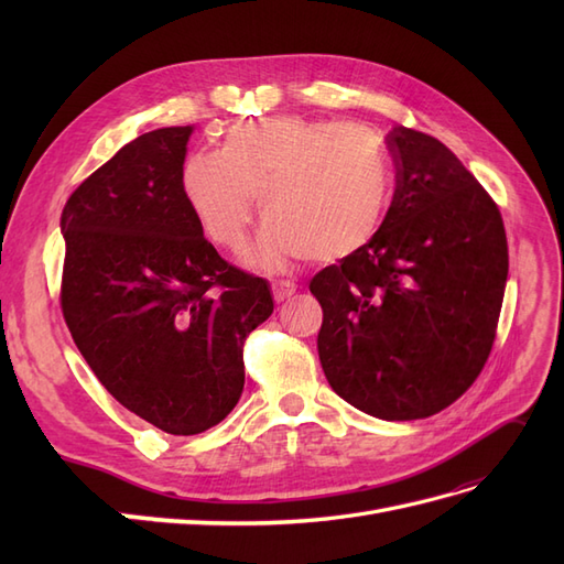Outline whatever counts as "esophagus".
<instances>
[{
    "label": "esophagus",
    "instance_id": "34e87169",
    "mask_svg": "<svg viewBox=\"0 0 564 564\" xmlns=\"http://www.w3.org/2000/svg\"><path fill=\"white\" fill-rule=\"evenodd\" d=\"M296 292V284L294 282H286V280H280V282H275L272 284V296H275V301L278 303H282V301H286L289 296H292Z\"/></svg>",
    "mask_w": 564,
    "mask_h": 564
}]
</instances>
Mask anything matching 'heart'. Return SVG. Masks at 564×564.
Returning a JSON list of instances; mask_svg holds the SVG:
<instances>
[{
    "label": "heart",
    "mask_w": 564,
    "mask_h": 564,
    "mask_svg": "<svg viewBox=\"0 0 564 564\" xmlns=\"http://www.w3.org/2000/svg\"><path fill=\"white\" fill-rule=\"evenodd\" d=\"M183 199L209 240L240 249L256 193L263 214L253 259L360 251L386 212L390 164L381 141L352 124L275 115L226 129L218 152H195L181 172Z\"/></svg>",
    "instance_id": "obj_1"
}]
</instances>
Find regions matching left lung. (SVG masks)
I'll use <instances>...</instances> for the list:
<instances>
[{"label": "left lung", "mask_w": 564, "mask_h": 564, "mask_svg": "<svg viewBox=\"0 0 564 564\" xmlns=\"http://www.w3.org/2000/svg\"><path fill=\"white\" fill-rule=\"evenodd\" d=\"M398 185L381 228L311 292L319 362L336 395L383 421L433 416L482 371L503 303L499 207L429 133L388 131Z\"/></svg>", "instance_id": "8db88e82"}]
</instances>
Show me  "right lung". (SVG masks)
Segmentation results:
<instances>
[{
	"label": "right lung",
	"mask_w": 564,
	"mask_h": 564,
	"mask_svg": "<svg viewBox=\"0 0 564 564\" xmlns=\"http://www.w3.org/2000/svg\"><path fill=\"white\" fill-rule=\"evenodd\" d=\"M193 129L127 143L61 216L67 329L110 395L172 435L232 412L245 340L275 308L268 282L220 259L183 199Z\"/></svg>",
	"instance_id": "add662e5"
}]
</instances>
